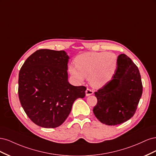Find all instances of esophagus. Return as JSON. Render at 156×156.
<instances>
[{
    "label": "esophagus",
    "mask_w": 156,
    "mask_h": 156,
    "mask_svg": "<svg viewBox=\"0 0 156 156\" xmlns=\"http://www.w3.org/2000/svg\"><path fill=\"white\" fill-rule=\"evenodd\" d=\"M85 92H86V96H90V95H92V94H93L94 90H93L92 89H91V88H88L86 90Z\"/></svg>",
    "instance_id": "esophagus-1"
}]
</instances>
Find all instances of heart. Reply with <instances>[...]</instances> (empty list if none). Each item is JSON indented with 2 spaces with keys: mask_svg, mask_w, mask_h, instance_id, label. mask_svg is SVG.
<instances>
[{
  "mask_svg": "<svg viewBox=\"0 0 156 156\" xmlns=\"http://www.w3.org/2000/svg\"><path fill=\"white\" fill-rule=\"evenodd\" d=\"M75 65L69 66V72L79 81L88 77L91 85L96 88L104 86L112 79L118 66L115 53L88 52L77 56Z\"/></svg>",
  "mask_w": 156,
  "mask_h": 156,
  "instance_id": "heart-1",
  "label": "heart"
}]
</instances>
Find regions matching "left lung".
I'll return each instance as SVG.
<instances>
[{"label":"left lung","mask_w":156,"mask_h":156,"mask_svg":"<svg viewBox=\"0 0 156 156\" xmlns=\"http://www.w3.org/2000/svg\"><path fill=\"white\" fill-rule=\"evenodd\" d=\"M143 94L138 67L125 54L118 56V66L111 81L94 92L98 102L93 112L101 123L116 126L129 120Z\"/></svg>","instance_id":"obj_1"}]
</instances>
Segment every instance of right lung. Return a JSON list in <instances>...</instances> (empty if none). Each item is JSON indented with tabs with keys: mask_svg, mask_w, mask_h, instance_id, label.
<instances>
[{
	"mask_svg": "<svg viewBox=\"0 0 156 156\" xmlns=\"http://www.w3.org/2000/svg\"><path fill=\"white\" fill-rule=\"evenodd\" d=\"M69 56L64 51L39 49L28 58L19 73V98L28 117L36 125L55 128L62 125L86 87L68 81Z\"/></svg>",
	"mask_w": 156,
	"mask_h": 156,
	"instance_id": "right-lung-1",
	"label": "right lung"
}]
</instances>
